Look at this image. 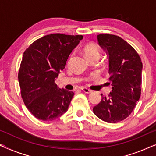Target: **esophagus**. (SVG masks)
<instances>
[{"label":"esophagus","instance_id":"34e87169","mask_svg":"<svg viewBox=\"0 0 156 156\" xmlns=\"http://www.w3.org/2000/svg\"><path fill=\"white\" fill-rule=\"evenodd\" d=\"M82 90L84 91V92L87 93V94H89V93L92 92V91H91V89H89L88 88H86V87H83V88H82Z\"/></svg>","mask_w":156,"mask_h":156}]
</instances>
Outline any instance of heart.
Returning a JSON list of instances; mask_svg holds the SVG:
<instances>
[{
    "instance_id": "obj_1",
    "label": "heart",
    "mask_w": 156,
    "mask_h": 156,
    "mask_svg": "<svg viewBox=\"0 0 156 156\" xmlns=\"http://www.w3.org/2000/svg\"><path fill=\"white\" fill-rule=\"evenodd\" d=\"M83 52L86 55L87 58H90L93 57H99L100 56V51L97 46V44L94 43H89L83 48Z\"/></svg>"
}]
</instances>
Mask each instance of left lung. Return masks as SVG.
<instances>
[{
	"label": "left lung",
	"mask_w": 156,
	"mask_h": 156,
	"mask_svg": "<svg viewBox=\"0 0 156 156\" xmlns=\"http://www.w3.org/2000/svg\"><path fill=\"white\" fill-rule=\"evenodd\" d=\"M97 40L107 55L112 91L107 97L101 94L93 112L102 121L117 123L131 114L140 99L143 64L133 47L119 36L101 34Z\"/></svg>",
	"instance_id": "1"
}]
</instances>
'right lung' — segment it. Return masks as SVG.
I'll use <instances>...</instances> for the list:
<instances>
[{"label":"right lung","mask_w":156,"mask_h":156,"mask_svg":"<svg viewBox=\"0 0 156 156\" xmlns=\"http://www.w3.org/2000/svg\"><path fill=\"white\" fill-rule=\"evenodd\" d=\"M82 35L50 34L35 40L23 54L18 82L23 100L35 118L53 121L65 114L73 91L59 89L55 80Z\"/></svg>","instance_id":"obj_1"}]
</instances>
